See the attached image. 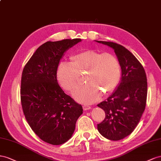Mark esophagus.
Returning a JSON list of instances; mask_svg holds the SVG:
<instances>
[{
    "label": "esophagus",
    "instance_id": "34e87169",
    "mask_svg": "<svg viewBox=\"0 0 161 161\" xmlns=\"http://www.w3.org/2000/svg\"><path fill=\"white\" fill-rule=\"evenodd\" d=\"M83 108L84 111H87V110H89L91 108L90 106H88V105H84L83 106Z\"/></svg>",
    "mask_w": 161,
    "mask_h": 161
}]
</instances>
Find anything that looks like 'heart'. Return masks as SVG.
<instances>
[{
    "mask_svg": "<svg viewBox=\"0 0 161 161\" xmlns=\"http://www.w3.org/2000/svg\"><path fill=\"white\" fill-rule=\"evenodd\" d=\"M86 73L87 84L73 96L90 104L99 100L102 92L108 94L117 88L121 75L120 63L113 54L86 50L72 56L71 63H61L57 77L63 88L73 93L80 87L79 75Z\"/></svg>",
    "mask_w": 161,
    "mask_h": 161,
    "instance_id": "heart-1",
    "label": "heart"
}]
</instances>
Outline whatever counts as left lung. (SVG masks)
<instances>
[{
  "mask_svg": "<svg viewBox=\"0 0 161 161\" xmlns=\"http://www.w3.org/2000/svg\"><path fill=\"white\" fill-rule=\"evenodd\" d=\"M114 49L121 68L118 88L98 104L105 118L97 127L106 138L117 141L131 134L143 114L147 98V78L143 66L130 50L113 42L96 41Z\"/></svg>",
  "mask_w": 161,
  "mask_h": 161,
  "instance_id": "left-lung-1",
  "label": "left lung"
}]
</instances>
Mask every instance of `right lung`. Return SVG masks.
I'll use <instances>...</instances> for the list:
<instances>
[{
    "mask_svg": "<svg viewBox=\"0 0 161 161\" xmlns=\"http://www.w3.org/2000/svg\"><path fill=\"white\" fill-rule=\"evenodd\" d=\"M81 39L47 42L36 50L22 72L21 103L29 125L44 142L60 145L69 140L83 108L57 81V69L67 49Z\"/></svg>",
    "mask_w": 161,
    "mask_h": 161,
    "instance_id": "1",
    "label": "right lung"
}]
</instances>
